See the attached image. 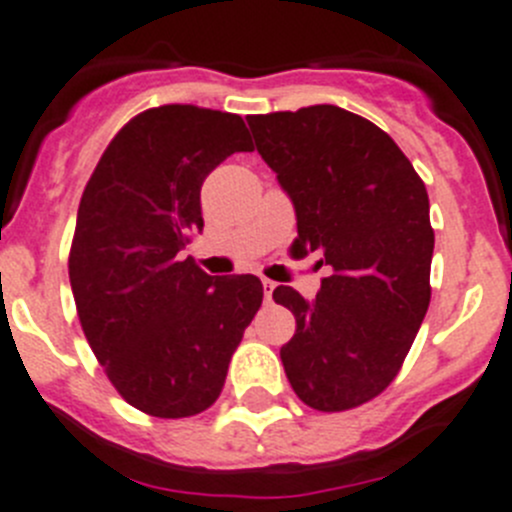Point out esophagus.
<instances>
[{"label":"esophagus","mask_w":512,"mask_h":512,"mask_svg":"<svg viewBox=\"0 0 512 512\" xmlns=\"http://www.w3.org/2000/svg\"><path fill=\"white\" fill-rule=\"evenodd\" d=\"M261 284H264V297H266V302H271V294H274L276 284H274V281H269V279H264V281H261Z\"/></svg>","instance_id":"34e87169"}]
</instances>
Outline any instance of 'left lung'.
Wrapping results in <instances>:
<instances>
[{
	"mask_svg": "<svg viewBox=\"0 0 512 512\" xmlns=\"http://www.w3.org/2000/svg\"><path fill=\"white\" fill-rule=\"evenodd\" d=\"M246 121L294 205V253H320L332 269L312 302L274 289L297 317L281 348L284 373L312 409H355L396 378L429 309L426 187L386 131L340 106Z\"/></svg>",
	"mask_w": 512,
	"mask_h": 512,
	"instance_id": "left-lung-1",
	"label": "left lung"
}]
</instances>
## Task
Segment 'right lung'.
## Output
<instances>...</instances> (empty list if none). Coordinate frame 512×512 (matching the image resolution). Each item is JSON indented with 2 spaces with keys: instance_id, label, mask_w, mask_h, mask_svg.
I'll use <instances>...</instances> for the list:
<instances>
[{
  "instance_id": "add662e5",
  "label": "right lung",
  "mask_w": 512,
  "mask_h": 512,
  "mask_svg": "<svg viewBox=\"0 0 512 512\" xmlns=\"http://www.w3.org/2000/svg\"><path fill=\"white\" fill-rule=\"evenodd\" d=\"M251 149L241 116L159 106L116 134L83 190L68 261L75 307L109 381L149 416L213 406L261 307L259 276H210L182 256L203 233L205 177Z\"/></svg>"
}]
</instances>
